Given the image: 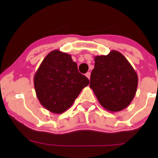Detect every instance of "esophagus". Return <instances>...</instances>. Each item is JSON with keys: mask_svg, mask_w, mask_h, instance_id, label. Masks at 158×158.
Here are the masks:
<instances>
[{"mask_svg": "<svg viewBox=\"0 0 158 158\" xmlns=\"http://www.w3.org/2000/svg\"><path fill=\"white\" fill-rule=\"evenodd\" d=\"M85 76H86V77L88 78V79H90V72H88V73L85 74Z\"/></svg>", "mask_w": 158, "mask_h": 158, "instance_id": "esophagus-1", "label": "esophagus"}]
</instances>
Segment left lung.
<instances>
[{
    "label": "left lung",
    "mask_w": 158,
    "mask_h": 158,
    "mask_svg": "<svg viewBox=\"0 0 158 158\" xmlns=\"http://www.w3.org/2000/svg\"><path fill=\"white\" fill-rule=\"evenodd\" d=\"M90 88L105 109L120 111L133 100L138 77L129 61L121 52L111 50L108 55L94 57Z\"/></svg>",
    "instance_id": "8db88e82"
}]
</instances>
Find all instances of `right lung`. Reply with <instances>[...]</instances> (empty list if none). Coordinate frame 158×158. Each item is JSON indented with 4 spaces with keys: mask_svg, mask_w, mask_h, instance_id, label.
Returning a JSON list of instances; mask_svg holds the SVG:
<instances>
[{
    "mask_svg": "<svg viewBox=\"0 0 158 158\" xmlns=\"http://www.w3.org/2000/svg\"><path fill=\"white\" fill-rule=\"evenodd\" d=\"M88 84L89 80L79 73L71 56L59 50L45 56L34 75L38 99L44 108L55 114L68 110Z\"/></svg>",
    "mask_w": 158,
    "mask_h": 158,
    "instance_id": "right-lung-1",
    "label": "right lung"
}]
</instances>
